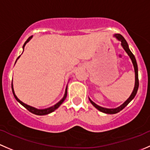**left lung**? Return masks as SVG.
Returning a JSON list of instances; mask_svg holds the SVG:
<instances>
[{
  "label": "left lung",
  "instance_id": "left-lung-1",
  "mask_svg": "<svg viewBox=\"0 0 150 150\" xmlns=\"http://www.w3.org/2000/svg\"><path fill=\"white\" fill-rule=\"evenodd\" d=\"M114 37L116 38V39H118V40H119L121 42V46H122L123 48H124V50H125L126 52L128 54V55L129 56V57H130V59H132V62L133 63V65H134V72H135V85H134V90H133V92L132 93V94H131V96H129V98L128 99H127V100H126L125 102H124V103L122 104V105H121L120 106L117 107V108H103V107H101L100 106V105H97V104L94 103L93 100H91V99L89 98V100L90 102H91V103H92V105H93L95 108H97L98 110H99L100 111H101V112L103 113H108V114H114V113H116L118 112H119V111H121V110L124 109V108H125L126 106H127L128 104L130 103L131 100H132V99L134 98L135 97V96H136L137 93V91H138V88H139V78H138V67H137V61H136V59H135V57L134 55L132 54V52L130 51V50H129V45L128 44H127V41H126V39H124V37H123V36H121V34H114Z\"/></svg>",
  "mask_w": 150,
  "mask_h": 150
}]
</instances>
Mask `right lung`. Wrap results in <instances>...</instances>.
Here are the masks:
<instances>
[{"mask_svg": "<svg viewBox=\"0 0 150 150\" xmlns=\"http://www.w3.org/2000/svg\"><path fill=\"white\" fill-rule=\"evenodd\" d=\"M31 38H32V36H31V37L28 38L27 40H26V42H25L24 45H23V49H24V47H25V45H26V43H27V42H29L30 39H31ZM20 56H21V55H20ZM20 56L18 57V58H17V59H18V58L20 57ZM17 59H16V61H17ZM16 62H15V63H16ZM11 88H12V92H13V96H14V97H15L16 100L18 102V103H21V105H23V107H25V108H26V109L28 110V111H29L30 112L32 113H34V114L38 115V116H43V115H47V114H49V113H50L53 112V111H55V110H56L57 108H59V105H60L61 104H62V103H63V102H64V100H65L66 97H67V87H66V89H65V93H64V97H63L62 98V100H59V101L57 103H56V104H55V105H53V106L50 107V108H45V109H38V108H34V107H32V106H30V105H27V104H26V103H23V102H22L21 100H20L19 99H18V98H17V96H16L15 93H14L13 87V83H11Z\"/></svg>", "mask_w": 150, "mask_h": 150, "instance_id": "1", "label": "right lung"}]
</instances>
